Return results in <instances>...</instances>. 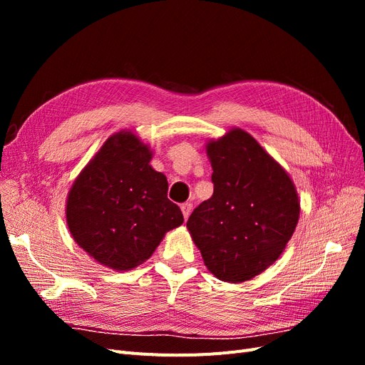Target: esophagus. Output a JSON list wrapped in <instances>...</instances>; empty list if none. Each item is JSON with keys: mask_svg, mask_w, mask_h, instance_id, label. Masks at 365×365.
Instances as JSON below:
<instances>
[{"mask_svg": "<svg viewBox=\"0 0 365 365\" xmlns=\"http://www.w3.org/2000/svg\"><path fill=\"white\" fill-rule=\"evenodd\" d=\"M181 212H182V215H184V219L189 217L190 213H192V204H190V202L181 204Z\"/></svg>", "mask_w": 365, "mask_h": 365, "instance_id": "34e87169", "label": "esophagus"}]
</instances>
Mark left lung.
Masks as SVG:
<instances>
[{"label": "left lung", "instance_id": "obj_1", "mask_svg": "<svg viewBox=\"0 0 365 365\" xmlns=\"http://www.w3.org/2000/svg\"><path fill=\"white\" fill-rule=\"evenodd\" d=\"M215 190L197 205L187 228L216 279L242 283L280 257L292 237L300 201L289 175L240 128L210 140Z\"/></svg>", "mask_w": 365, "mask_h": 365}]
</instances>
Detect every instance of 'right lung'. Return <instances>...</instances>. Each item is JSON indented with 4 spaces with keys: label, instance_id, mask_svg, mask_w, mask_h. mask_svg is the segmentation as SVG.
<instances>
[{
    "label": "right lung",
    "instance_id": "obj_1",
    "mask_svg": "<svg viewBox=\"0 0 365 365\" xmlns=\"http://www.w3.org/2000/svg\"><path fill=\"white\" fill-rule=\"evenodd\" d=\"M150 160L149 145L121 129L103 143L68 192L70 233L106 268H137L168 231L184 222L180 207L168 200V178L152 169Z\"/></svg>",
    "mask_w": 365,
    "mask_h": 365
}]
</instances>
